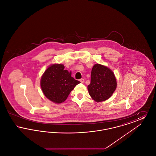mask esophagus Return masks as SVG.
Returning a JSON list of instances; mask_svg holds the SVG:
<instances>
[{"label":"esophagus","mask_w":156,"mask_h":156,"mask_svg":"<svg viewBox=\"0 0 156 156\" xmlns=\"http://www.w3.org/2000/svg\"><path fill=\"white\" fill-rule=\"evenodd\" d=\"M80 81L81 82V83H83L84 81H85V80H84V79H83V78H82L81 80H80Z\"/></svg>","instance_id":"1"}]
</instances>
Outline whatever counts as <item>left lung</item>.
Listing matches in <instances>:
<instances>
[{
  "label": "left lung",
  "instance_id": "8db88e82",
  "mask_svg": "<svg viewBox=\"0 0 156 156\" xmlns=\"http://www.w3.org/2000/svg\"><path fill=\"white\" fill-rule=\"evenodd\" d=\"M116 86L115 76L109 68L98 64L93 67L88 89L90 96L95 101L99 102L109 99Z\"/></svg>",
  "mask_w": 156,
  "mask_h": 156
}]
</instances>
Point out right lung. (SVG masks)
<instances>
[{
    "instance_id": "right-lung-1",
    "label": "right lung",
    "mask_w": 156,
    "mask_h": 156,
    "mask_svg": "<svg viewBox=\"0 0 156 156\" xmlns=\"http://www.w3.org/2000/svg\"><path fill=\"white\" fill-rule=\"evenodd\" d=\"M71 74V72L64 69L62 64L48 67L41 79V87L45 96L57 104L64 102L71 90L80 83Z\"/></svg>"
}]
</instances>
